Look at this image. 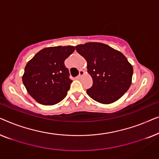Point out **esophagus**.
<instances>
[{"instance_id": "1", "label": "esophagus", "mask_w": 159, "mask_h": 159, "mask_svg": "<svg viewBox=\"0 0 159 159\" xmlns=\"http://www.w3.org/2000/svg\"><path fill=\"white\" fill-rule=\"evenodd\" d=\"M84 75V71L83 70H80V75L77 77V78H78V79H80V78L82 77V76H83Z\"/></svg>"}]
</instances>
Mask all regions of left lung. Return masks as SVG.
Instances as JSON below:
<instances>
[{"mask_svg": "<svg viewBox=\"0 0 159 159\" xmlns=\"http://www.w3.org/2000/svg\"><path fill=\"white\" fill-rule=\"evenodd\" d=\"M87 63L93 86L87 90L91 98L103 104L118 101L132 84L133 67L120 51L101 43L75 46Z\"/></svg>", "mask_w": 159, "mask_h": 159, "instance_id": "left-lung-1", "label": "left lung"}]
</instances>
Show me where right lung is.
I'll use <instances>...</instances> for the list:
<instances>
[{"mask_svg": "<svg viewBox=\"0 0 159 159\" xmlns=\"http://www.w3.org/2000/svg\"><path fill=\"white\" fill-rule=\"evenodd\" d=\"M75 50L71 45L45 48L27 62L22 82L38 103L55 105L66 96L72 81L64 61Z\"/></svg>", "mask_w": 159, "mask_h": 159, "instance_id": "add662e5", "label": "right lung"}]
</instances>
